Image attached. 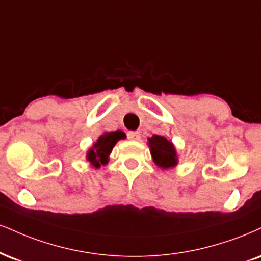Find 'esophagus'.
<instances>
[{
    "instance_id": "1",
    "label": "esophagus",
    "mask_w": 261,
    "mask_h": 261,
    "mask_svg": "<svg viewBox=\"0 0 261 261\" xmlns=\"http://www.w3.org/2000/svg\"><path fill=\"white\" fill-rule=\"evenodd\" d=\"M140 137H141V135H140L139 131H128V133H127V139L128 140L136 141V140H140Z\"/></svg>"
}]
</instances>
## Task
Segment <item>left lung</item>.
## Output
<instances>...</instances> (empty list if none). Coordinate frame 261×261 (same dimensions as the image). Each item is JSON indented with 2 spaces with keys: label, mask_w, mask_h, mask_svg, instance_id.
<instances>
[{
  "label": "left lung",
  "mask_w": 261,
  "mask_h": 261,
  "mask_svg": "<svg viewBox=\"0 0 261 261\" xmlns=\"http://www.w3.org/2000/svg\"><path fill=\"white\" fill-rule=\"evenodd\" d=\"M148 141L150 154H152L156 165L163 169H168L177 164L176 152H175L174 146L170 141H168L163 136H158V135H153Z\"/></svg>",
  "instance_id": "obj_1"
}]
</instances>
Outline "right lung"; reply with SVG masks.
Listing matches in <instances>:
<instances>
[{
	"label": "right lung",
	"instance_id": "obj_1",
	"mask_svg": "<svg viewBox=\"0 0 261 261\" xmlns=\"http://www.w3.org/2000/svg\"><path fill=\"white\" fill-rule=\"evenodd\" d=\"M121 139H125V134L122 131H114V133L102 135L98 141L93 144V148H91L87 153V161L91 162V164L95 168H99L100 164H107L108 155L111 154L113 147Z\"/></svg>",
	"mask_w": 261,
	"mask_h": 261
}]
</instances>
